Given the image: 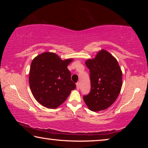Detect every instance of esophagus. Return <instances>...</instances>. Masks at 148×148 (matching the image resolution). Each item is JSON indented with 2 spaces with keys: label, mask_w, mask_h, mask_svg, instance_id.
<instances>
[{
  "label": "esophagus",
  "mask_w": 148,
  "mask_h": 148,
  "mask_svg": "<svg viewBox=\"0 0 148 148\" xmlns=\"http://www.w3.org/2000/svg\"><path fill=\"white\" fill-rule=\"evenodd\" d=\"M79 87H80L79 83V82H77V83H76V88H77V89H79Z\"/></svg>",
  "instance_id": "esophagus-1"
}]
</instances>
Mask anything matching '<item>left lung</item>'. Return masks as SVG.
Here are the masks:
<instances>
[{
	"label": "left lung",
	"instance_id": "obj_1",
	"mask_svg": "<svg viewBox=\"0 0 148 148\" xmlns=\"http://www.w3.org/2000/svg\"><path fill=\"white\" fill-rule=\"evenodd\" d=\"M89 69L91 91L83 97L92 112L106 110L116 101L122 86V72L117 60L104 49L86 62Z\"/></svg>",
	"mask_w": 148,
	"mask_h": 148
}]
</instances>
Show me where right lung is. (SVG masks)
Returning <instances> with one entry per match:
<instances>
[{
	"label": "right lung",
	"instance_id": "add662e5",
	"mask_svg": "<svg viewBox=\"0 0 148 148\" xmlns=\"http://www.w3.org/2000/svg\"><path fill=\"white\" fill-rule=\"evenodd\" d=\"M72 59L62 61L54 53L45 52L32 60L29 85L35 99L48 108H56L66 101L76 84L67 66Z\"/></svg>",
	"mask_w": 148,
	"mask_h": 148
}]
</instances>
